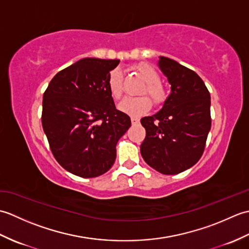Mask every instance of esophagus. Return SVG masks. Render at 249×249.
<instances>
[{
  "label": "esophagus",
  "mask_w": 249,
  "mask_h": 249,
  "mask_svg": "<svg viewBox=\"0 0 249 249\" xmlns=\"http://www.w3.org/2000/svg\"><path fill=\"white\" fill-rule=\"evenodd\" d=\"M139 122H140V120L138 118H136V116H131V124L137 125V124H139Z\"/></svg>",
  "instance_id": "obj_1"
}]
</instances>
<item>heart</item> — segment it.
<instances>
[{"label": "heart", "instance_id": "1", "mask_svg": "<svg viewBox=\"0 0 249 249\" xmlns=\"http://www.w3.org/2000/svg\"><path fill=\"white\" fill-rule=\"evenodd\" d=\"M135 70L140 73V76L146 82L145 88L140 93H147L155 105H161L166 100L167 92L165 87L160 82V73L157 72L154 67L145 64V63L136 65ZM107 84L111 96L114 99L121 98L122 94H123V77H122V71L119 68H115V70L110 71ZM151 107L152 102L147 96L126 97L119 104V109L122 112L130 116H140L144 114L151 109Z\"/></svg>", "mask_w": 249, "mask_h": 249}]
</instances>
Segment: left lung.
<instances>
[{"instance_id": "left-lung-1", "label": "left lung", "mask_w": 249, "mask_h": 249, "mask_svg": "<svg viewBox=\"0 0 249 249\" xmlns=\"http://www.w3.org/2000/svg\"><path fill=\"white\" fill-rule=\"evenodd\" d=\"M157 65L171 93L160 111L141 119L146 136L140 152L156 171L178 174L202 156L211 129V96L194 71L166 56H160Z\"/></svg>"}]
</instances>
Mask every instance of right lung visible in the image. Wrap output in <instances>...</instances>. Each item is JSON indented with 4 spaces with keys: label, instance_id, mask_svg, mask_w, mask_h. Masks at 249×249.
<instances>
[{
    "label": "right lung",
    "instance_id": "right-lung-1",
    "mask_svg": "<svg viewBox=\"0 0 249 249\" xmlns=\"http://www.w3.org/2000/svg\"><path fill=\"white\" fill-rule=\"evenodd\" d=\"M119 60L86 57L52 78L43 97L41 124L52 154L75 176L95 178L112 167L116 143L130 127L108 89Z\"/></svg>",
    "mask_w": 249,
    "mask_h": 249
}]
</instances>
